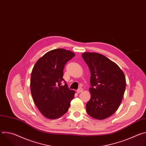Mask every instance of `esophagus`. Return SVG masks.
Listing matches in <instances>:
<instances>
[{
	"mask_svg": "<svg viewBox=\"0 0 146 146\" xmlns=\"http://www.w3.org/2000/svg\"><path fill=\"white\" fill-rule=\"evenodd\" d=\"M82 91H83V89H82V88H78V89L77 90V92L78 94H80V93L82 92Z\"/></svg>",
	"mask_w": 146,
	"mask_h": 146,
	"instance_id": "obj_1",
	"label": "esophagus"
}]
</instances>
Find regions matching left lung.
<instances>
[{"label":"left lung","mask_w":146,"mask_h":146,"mask_svg":"<svg viewBox=\"0 0 146 146\" xmlns=\"http://www.w3.org/2000/svg\"><path fill=\"white\" fill-rule=\"evenodd\" d=\"M82 57L91 72V99L86 105L89 115L106 119L119 108L126 88V79L120 68L109 58L96 52H83Z\"/></svg>","instance_id":"8db88e82"}]
</instances>
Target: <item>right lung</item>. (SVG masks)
I'll use <instances>...</instances> for the list:
<instances>
[{
    "label": "right lung",
    "mask_w": 146,
    "mask_h": 146,
    "mask_svg": "<svg viewBox=\"0 0 146 146\" xmlns=\"http://www.w3.org/2000/svg\"><path fill=\"white\" fill-rule=\"evenodd\" d=\"M75 56L63 48L51 50L40 58L34 65L30 88L33 101L38 110L47 118L54 119L69 110L75 91L63 85L64 68Z\"/></svg>",
    "instance_id": "obj_1"
}]
</instances>
